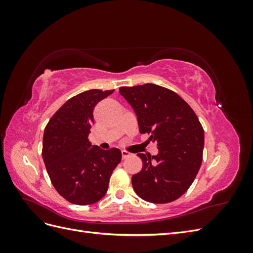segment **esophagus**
Wrapping results in <instances>:
<instances>
[{
	"label": "esophagus",
	"mask_w": 253,
	"mask_h": 253,
	"mask_svg": "<svg viewBox=\"0 0 253 253\" xmlns=\"http://www.w3.org/2000/svg\"><path fill=\"white\" fill-rule=\"evenodd\" d=\"M121 156H122V159H126V158L131 156V153L127 152V151H122L121 152Z\"/></svg>",
	"instance_id": "esophagus-1"
}]
</instances>
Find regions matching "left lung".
<instances>
[{
	"label": "left lung",
	"mask_w": 253,
	"mask_h": 253,
	"mask_svg": "<svg viewBox=\"0 0 253 253\" xmlns=\"http://www.w3.org/2000/svg\"><path fill=\"white\" fill-rule=\"evenodd\" d=\"M119 93L137 115L139 132L156 142L158 154H137L142 169L132 176L133 189L145 202L167 204L192 185L203 162L205 134L192 108L175 91L147 83L122 86Z\"/></svg>",
	"instance_id": "left-lung-1"
}]
</instances>
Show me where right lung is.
<instances>
[{"mask_svg":"<svg viewBox=\"0 0 253 253\" xmlns=\"http://www.w3.org/2000/svg\"><path fill=\"white\" fill-rule=\"evenodd\" d=\"M115 89H90L72 97L45 126L42 157L50 181L67 202L91 205L105 195L115 168L121 162L116 148L90 145L96 104Z\"/></svg>","mask_w":253,"mask_h":253,"instance_id":"1","label":"right lung"}]
</instances>
